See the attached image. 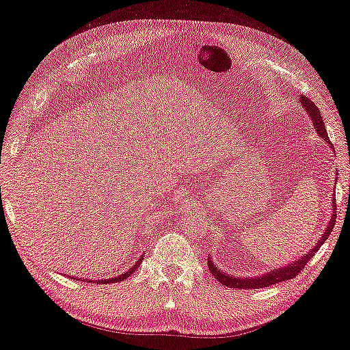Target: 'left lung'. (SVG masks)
<instances>
[{
  "mask_svg": "<svg viewBox=\"0 0 350 350\" xmlns=\"http://www.w3.org/2000/svg\"><path fill=\"white\" fill-rule=\"evenodd\" d=\"M299 102H301L302 109H306L307 115L310 116L312 124H314L317 133L320 134V137H323L325 141L329 144L328 133H327V129H325V124H323V118H321L320 110L317 109V105L309 99V97H302L301 96ZM332 208H333L332 217H329L327 229H325L323 234H321L319 243H317L312 250L307 251L304 256H301V258L297 260H293V262L283 265V267L269 270V272H265L259 277H235V275H230V273H227L226 270H221V267H217L216 262H214V260L211 259V256H209V258H208L209 272H211L214 278H217V282L222 283V285H226L229 288H248V290H250V288H251V290H259V288L275 285V283H278V282L290 280V278L296 277L297 273H299L301 270L306 267V264L309 262L310 258H314V254L317 253V251H319L320 246L328 240L329 234H332L334 222H336V213H338L336 211V202H334V195H333V206Z\"/></svg>",
  "mask_w": 350,
  "mask_h": 350,
  "instance_id": "1",
  "label": "left lung"
}]
</instances>
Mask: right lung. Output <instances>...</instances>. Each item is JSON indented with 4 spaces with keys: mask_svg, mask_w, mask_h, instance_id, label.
Listing matches in <instances>:
<instances>
[{
    "mask_svg": "<svg viewBox=\"0 0 350 350\" xmlns=\"http://www.w3.org/2000/svg\"><path fill=\"white\" fill-rule=\"evenodd\" d=\"M142 259H144V258H139L137 262H134V265H133L131 269L128 270V272L121 273V275H116V277H113V278H102V280H99V283H102V285H105V283H118V282L126 280V278H128L129 275H133V272H136L137 265L142 262ZM83 280H85V278H83ZM88 282H90V283H94V280H88Z\"/></svg>",
    "mask_w": 350,
    "mask_h": 350,
    "instance_id": "obj_1",
    "label": "right lung"
}]
</instances>
